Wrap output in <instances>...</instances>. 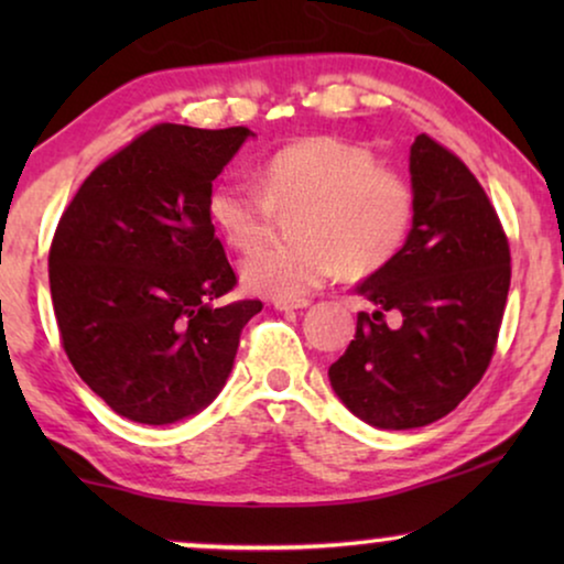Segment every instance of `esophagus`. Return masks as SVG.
I'll return each instance as SVG.
<instances>
[{"label": "esophagus", "instance_id": "obj_1", "mask_svg": "<svg viewBox=\"0 0 564 564\" xmlns=\"http://www.w3.org/2000/svg\"><path fill=\"white\" fill-rule=\"evenodd\" d=\"M276 311H300V307L311 305V300H272Z\"/></svg>", "mask_w": 564, "mask_h": 564}]
</instances>
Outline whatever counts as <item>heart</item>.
I'll list each match as a JSON object with an SVG mask.
<instances>
[{
  "mask_svg": "<svg viewBox=\"0 0 564 564\" xmlns=\"http://www.w3.org/2000/svg\"><path fill=\"white\" fill-rule=\"evenodd\" d=\"M292 218L297 243L261 246L241 267L251 290L300 300L344 269L367 276L403 249L415 215L411 180L384 166L365 145L311 135L269 153L259 187L218 182L207 215L228 246L249 251L272 230L276 213Z\"/></svg>",
  "mask_w": 564,
  "mask_h": 564,
  "instance_id": "1",
  "label": "heart"
}]
</instances>
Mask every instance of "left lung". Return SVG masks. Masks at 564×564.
Listing matches in <instances>:
<instances>
[{"label": "left lung", "mask_w": 564, "mask_h": 564, "mask_svg": "<svg viewBox=\"0 0 564 564\" xmlns=\"http://www.w3.org/2000/svg\"><path fill=\"white\" fill-rule=\"evenodd\" d=\"M413 228L357 292L372 313L328 369L369 426L403 431L452 413L482 380L511 288V251L475 174L434 138L411 145Z\"/></svg>", "instance_id": "1"}]
</instances>
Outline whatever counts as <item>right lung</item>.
I'll list each match as a JSON object with an SVG mask.
<instances>
[{
    "instance_id": "right-lung-1",
    "label": "right lung",
    "mask_w": 564,
    "mask_h": 564,
    "mask_svg": "<svg viewBox=\"0 0 564 564\" xmlns=\"http://www.w3.org/2000/svg\"><path fill=\"white\" fill-rule=\"evenodd\" d=\"M249 128L161 122L105 159L61 215L48 253L61 344L122 419L164 426L210 405L261 300L236 288L207 215Z\"/></svg>"
}]
</instances>
